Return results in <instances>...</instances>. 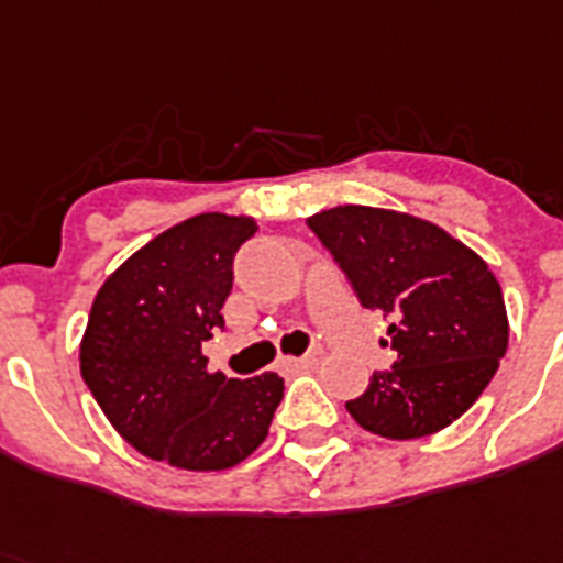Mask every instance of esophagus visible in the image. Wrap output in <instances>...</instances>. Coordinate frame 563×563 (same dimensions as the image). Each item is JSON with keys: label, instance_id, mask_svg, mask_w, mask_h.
Wrapping results in <instances>:
<instances>
[{"label": "esophagus", "instance_id": "34e87169", "mask_svg": "<svg viewBox=\"0 0 563 563\" xmlns=\"http://www.w3.org/2000/svg\"><path fill=\"white\" fill-rule=\"evenodd\" d=\"M283 366L291 372H309L318 366V357H314V354H303V357H283Z\"/></svg>", "mask_w": 563, "mask_h": 563}]
</instances>
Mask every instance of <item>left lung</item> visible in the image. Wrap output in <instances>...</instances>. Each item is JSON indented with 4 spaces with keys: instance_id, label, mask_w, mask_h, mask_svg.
Masks as SVG:
<instances>
[{
    "instance_id": "8db88e82",
    "label": "left lung",
    "mask_w": 563,
    "mask_h": 563,
    "mask_svg": "<svg viewBox=\"0 0 563 563\" xmlns=\"http://www.w3.org/2000/svg\"><path fill=\"white\" fill-rule=\"evenodd\" d=\"M366 309L391 320L398 361L346 409L366 432L415 441L446 429L481 398L507 354L504 291L486 260L423 217L334 206L309 217Z\"/></svg>"
}]
</instances>
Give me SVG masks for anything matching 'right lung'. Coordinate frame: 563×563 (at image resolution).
I'll list each match as a JSON object with an SVG mask.
<instances>
[{"label":"right lung","instance_id":"add662e5","mask_svg":"<svg viewBox=\"0 0 563 563\" xmlns=\"http://www.w3.org/2000/svg\"><path fill=\"white\" fill-rule=\"evenodd\" d=\"M254 231L249 214L188 217L131 254L93 297L79 372L108 423L145 457L220 472L266 441L283 377H223L202 354V340L225 325L231 263Z\"/></svg>","mask_w":563,"mask_h":563}]
</instances>
